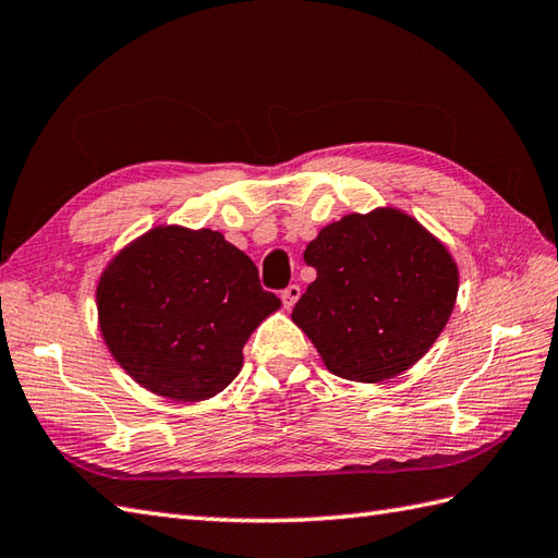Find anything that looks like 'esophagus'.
I'll return each instance as SVG.
<instances>
[{
	"label": "esophagus",
	"mask_w": 558,
	"mask_h": 558,
	"mask_svg": "<svg viewBox=\"0 0 558 558\" xmlns=\"http://www.w3.org/2000/svg\"><path fill=\"white\" fill-rule=\"evenodd\" d=\"M299 299H301V287H299V283H289V287L281 291V301H283V305H287V308H293L295 301H299Z\"/></svg>",
	"instance_id": "1"
}]
</instances>
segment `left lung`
Wrapping results in <instances>:
<instances>
[{
  "label": "left lung",
  "mask_w": 558,
  "mask_h": 558,
  "mask_svg": "<svg viewBox=\"0 0 558 558\" xmlns=\"http://www.w3.org/2000/svg\"><path fill=\"white\" fill-rule=\"evenodd\" d=\"M303 259L317 277L291 317L347 380L380 383L407 371L436 342L458 295L448 250L397 209L325 226Z\"/></svg>",
  "instance_id": "obj_1"
}]
</instances>
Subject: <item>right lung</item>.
Listing matches in <instances>:
<instances>
[{"instance_id": "add662e5", "label": "right lung", "mask_w": 558, "mask_h": 558, "mask_svg": "<svg viewBox=\"0 0 558 558\" xmlns=\"http://www.w3.org/2000/svg\"><path fill=\"white\" fill-rule=\"evenodd\" d=\"M253 259L216 231L166 226L124 247L98 283L100 332L146 390L178 402L221 392L277 311Z\"/></svg>"}]
</instances>
